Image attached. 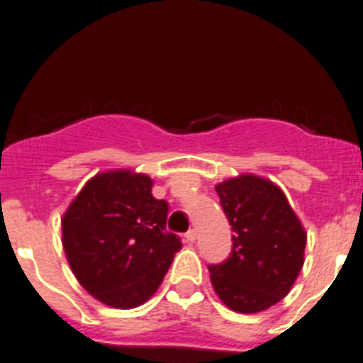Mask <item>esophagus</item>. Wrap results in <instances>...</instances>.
I'll use <instances>...</instances> for the list:
<instances>
[{"mask_svg": "<svg viewBox=\"0 0 363 363\" xmlns=\"http://www.w3.org/2000/svg\"><path fill=\"white\" fill-rule=\"evenodd\" d=\"M185 240H187L189 243L196 242V230H194V229L187 230V234H185Z\"/></svg>", "mask_w": 363, "mask_h": 363, "instance_id": "1", "label": "esophagus"}]
</instances>
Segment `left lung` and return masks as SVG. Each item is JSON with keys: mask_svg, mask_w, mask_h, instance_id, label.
Instances as JSON below:
<instances>
[{"mask_svg": "<svg viewBox=\"0 0 363 363\" xmlns=\"http://www.w3.org/2000/svg\"><path fill=\"white\" fill-rule=\"evenodd\" d=\"M233 227V251L209 265L211 284L230 311L252 314L285 298L303 267L307 233L271 179L240 174L216 185Z\"/></svg>", "mask_w": 363, "mask_h": 363, "instance_id": "8db88e82", "label": "left lung"}]
</instances>
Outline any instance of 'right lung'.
<instances>
[{
    "instance_id": "right-lung-1",
    "label": "right lung",
    "mask_w": 363,
    "mask_h": 363,
    "mask_svg": "<svg viewBox=\"0 0 363 363\" xmlns=\"http://www.w3.org/2000/svg\"><path fill=\"white\" fill-rule=\"evenodd\" d=\"M165 200L129 169L98 172L62 218L67 262L83 289L114 309H134L162 285L182 243L167 233Z\"/></svg>"
}]
</instances>
